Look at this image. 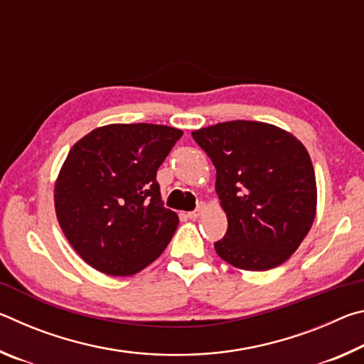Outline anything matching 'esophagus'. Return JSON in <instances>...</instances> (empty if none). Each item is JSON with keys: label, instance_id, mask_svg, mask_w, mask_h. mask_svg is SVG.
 <instances>
[{"label": "esophagus", "instance_id": "esophagus-1", "mask_svg": "<svg viewBox=\"0 0 364 364\" xmlns=\"http://www.w3.org/2000/svg\"><path fill=\"white\" fill-rule=\"evenodd\" d=\"M200 213H202V207H197L196 210L188 212V217H189L191 220H196L197 217H200Z\"/></svg>", "mask_w": 364, "mask_h": 364}]
</instances>
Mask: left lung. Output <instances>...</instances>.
<instances>
[{"mask_svg": "<svg viewBox=\"0 0 364 364\" xmlns=\"http://www.w3.org/2000/svg\"><path fill=\"white\" fill-rule=\"evenodd\" d=\"M217 168L228 217L215 250L232 267L267 271L299 249L316 213V178L305 146L263 122L232 120L193 132Z\"/></svg>", "mask_w": 364, "mask_h": 364, "instance_id": "obj_1", "label": "left lung"}]
</instances>
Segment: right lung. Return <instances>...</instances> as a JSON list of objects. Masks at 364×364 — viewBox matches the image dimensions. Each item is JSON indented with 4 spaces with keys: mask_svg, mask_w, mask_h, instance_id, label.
Listing matches in <instances>:
<instances>
[{
    "mask_svg": "<svg viewBox=\"0 0 364 364\" xmlns=\"http://www.w3.org/2000/svg\"><path fill=\"white\" fill-rule=\"evenodd\" d=\"M181 136L165 125L112 123L73 144L54 205L67 241L95 269L130 276L168 245L178 215L164 207L157 170Z\"/></svg>",
    "mask_w": 364,
    "mask_h": 364,
    "instance_id": "obj_1",
    "label": "right lung"
}]
</instances>
